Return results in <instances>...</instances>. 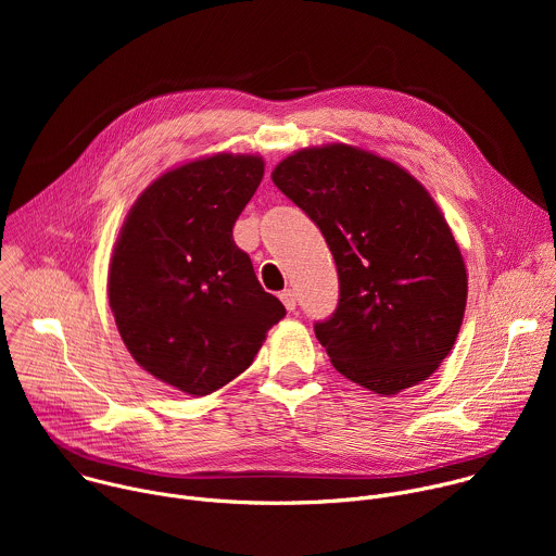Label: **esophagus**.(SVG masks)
I'll use <instances>...</instances> for the list:
<instances>
[{
    "instance_id": "34e87169",
    "label": "esophagus",
    "mask_w": 556,
    "mask_h": 556,
    "mask_svg": "<svg viewBox=\"0 0 556 556\" xmlns=\"http://www.w3.org/2000/svg\"><path fill=\"white\" fill-rule=\"evenodd\" d=\"M279 299H281V303L286 305V309L292 312V309L296 307V294H294V290H290V288L283 290V292L279 294Z\"/></svg>"
}]
</instances>
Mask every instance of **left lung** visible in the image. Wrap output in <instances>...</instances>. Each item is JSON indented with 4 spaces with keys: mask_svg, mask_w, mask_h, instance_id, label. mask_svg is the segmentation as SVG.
I'll return each instance as SVG.
<instances>
[{
    "mask_svg": "<svg viewBox=\"0 0 556 556\" xmlns=\"http://www.w3.org/2000/svg\"><path fill=\"white\" fill-rule=\"evenodd\" d=\"M273 182L321 228L337 264L339 305L314 324L334 369L382 395L427 380L457 339L468 288L427 189L341 142L288 155Z\"/></svg>",
    "mask_w": 556,
    "mask_h": 556,
    "instance_id": "obj_1",
    "label": "left lung"
}]
</instances>
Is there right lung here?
Listing matches in <instances>:
<instances>
[{
  "mask_svg": "<svg viewBox=\"0 0 556 556\" xmlns=\"http://www.w3.org/2000/svg\"><path fill=\"white\" fill-rule=\"evenodd\" d=\"M262 178L260 155L200 157L149 185L121 228L108 277L121 339L185 393H213L249 369L286 316L232 240Z\"/></svg>",
  "mask_w": 556,
  "mask_h": 556,
  "instance_id": "right-lung-1",
  "label": "right lung"
}]
</instances>
